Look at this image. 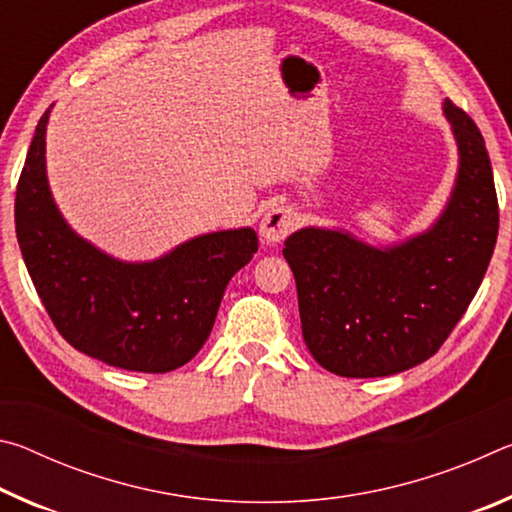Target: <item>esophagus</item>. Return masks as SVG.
<instances>
[{"label":"esophagus","mask_w":512,"mask_h":512,"mask_svg":"<svg viewBox=\"0 0 512 512\" xmlns=\"http://www.w3.org/2000/svg\"><path fill=\"white\" fill-rule=\"evenodd\" d=\"M293 228V212L284 205H275L264 214L262 223H259V235L266 244H277L289 235Z\"/></svg>","instance_id":"1"}]
</instances>
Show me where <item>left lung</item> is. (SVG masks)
Segmentation results:
<instances>
[{
  "label": "left lung",
  "instance_id": "1",
  "mask_svg": "<svg viewBox=\"0 0 512 512\" xmlns=\"http://www.w3.org/2000/svg\"><path fill=\"white\" fill-rule=\"evenodd\" d=\"M458 173L443 214L395 246L341 228H302L284 241L305 343L341 377H388L427 361L452 334L488 271L499 232L495 178L474 121L443 101Z\"/></svg>",
  "mask_w": 512,
  "mask_h": 512
}]
</instances>
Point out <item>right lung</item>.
<instances>
[{"label": "right lung", "mask_w": 512, "mask_h": 512, "mask_svg": "<svg viewBox=\"0 0 512 512\" xmlns=\"http://www.w3.org/2000/svg\"><path fill=\"white\" fill-rule=\"evenodd\" d=\"M40 117L15 192V232L49 318L76 350L108 366L169 372L210 336L225 287L257 253L253 228L185 241L153 262H121L69 228L51 196Z\"/></svg>", "instance_id": "obj_1"}]
</instances>
